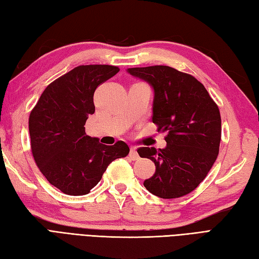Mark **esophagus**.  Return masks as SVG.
I'll list each match as a JSON object with an SVG mask.
<instances>
[{"label": "esophagus", "mask_w": 259, "mask_h": 259, "mask_svg": "<svg viewBox=\"0 0 259 259\" xmlns=\"http://www.w3.org/2000/svg\"><path fill=\"white\" fill-rule=\"evenodd\" d=\"M130 157H131V158L133 159V160H138V159H140V155H138V153H137L136 147H133V146L131 147Z\"/></svg>", "instance_id": "1"}]
</instances>
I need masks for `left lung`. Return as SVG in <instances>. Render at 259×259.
<instances>
[{
    "instance_id": "obj_1",
    "label": "left lung",
    "mask_w": 259,
    "mask_h": 259,
    "mask_svg": "<svg viewBox=\"0 0 259 259\" xmlns=\"http://www.w3.org/2000/svg\"><path fill=\"white\" fill-rule=\"evenodd\" d=\"M154 89L153 123L167 132L162 149L141 147L142 158L153 160L156 171L144 181L147 190L162 199L193 191L210 171L219 155L221 115L217 103L193 75L168 66L128 68Z\"/></svg>"
}]
</instances>
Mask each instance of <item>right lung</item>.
<instances>
[{
    "label": "right lung",
    "instance_id": "obj_1",
    "mask_svg": "<svg viewBox=\"0 0 259 259\" xmlns=\"http://www.w3.org/2000/svg\"><path fill=\"white\" fill-rule=\"evenodd\" d=\"M119 68L79 66L50 83L31 110L28 128L36 165L61 192L83 195L102 178L110 163L130 153L127 144L112 146L85 134V122L96 111L93 94Z\"/></svg>",
    "mask_w": 259,
    "mask_h": 259
}]
</instances>
